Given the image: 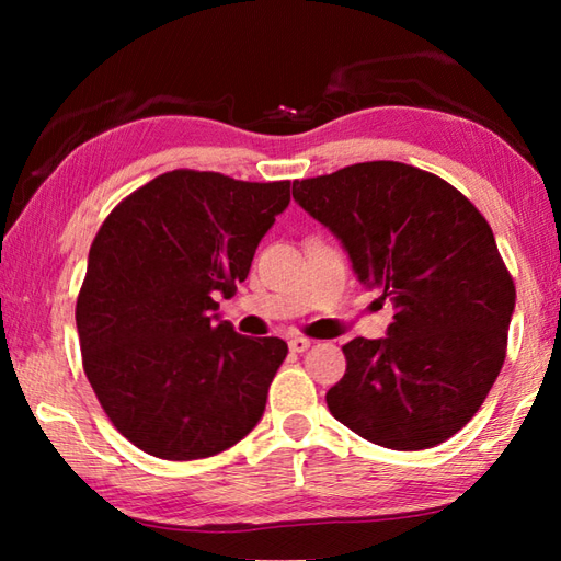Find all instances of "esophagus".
<instances>
[{
	"label": "esophagus",
	"instance_id": "obj_1",
	"mask_svg": "<svg viewBox=\"0 0 561 561\" xmlns=\"http://www.w3.org/2000/svg\"><path fill=\"white\" fill-rule=\"evenodd\" d=\"M311 340H308V337H304V335H296V337H291L289 340V350L291 352H306L308 347H311Z\"/></svg>",
	"mask_w": 561,
	"mask_h": 561
}]
</instances>
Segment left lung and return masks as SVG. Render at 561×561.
I'll return each mask as SVG.
<instances>
[{
	"label": "left lung",
	"instance_id": "8db88e82",
	"mask_svg": "<svg viewBox=\"0 0 561 561\" xmlns=\"http://www.w3.org/2000/svg\"><path fill=\"white\" fill-rule=\"evenodd\" d=\"M291 193L396 308L388 337L342 347L347 371L325 396L332 416L392 450L444 444L506 359L516 287L490 224L444 178L400 161L294 181Z\"/></svg>",
	"mask_w": 561,
	"mask_h": 561
}]
</instances>
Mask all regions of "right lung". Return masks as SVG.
<instances>
[{
	"label": "right lung",
	"mask_w": 561,
	"mask_h": 561,
	"mask_svg": "<svg viewBox=\"0 0 561 561\" xmlns=\"http://www.w3.org/2000/svg\"><path fill=\"white\" fill-rule=\"evenodd\" d=\"M289 199V181L178 169L101 224L77 296L81 364L113 426L149 456H217L265 412L287 342L238 335L214 299L236 294Z\"/></svg>",
	"instance_id": "add662e5"
}]
</instances>
